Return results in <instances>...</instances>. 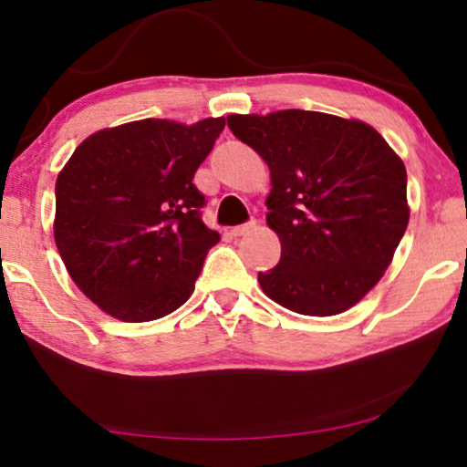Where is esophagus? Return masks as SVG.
<instances>
[{"label":"esophagus","mask_w":467,"mask_h":467,"mask_svg":"<svg viewBox=\"0 0 467 467\" xmlns=\"http://www.w3.org/2000/svg\"><path fill=\"white\" fill-rule=\"evenodd\" d=\"M253 229H257V223L248 221V223H242V225H235V227L232 229V234H234V235H246V234H251Z\"/></svg>","instance_id":"esophagus-1"}]
</instances>
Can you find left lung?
<instances>
[{"label": "left lung", "instance_id": "8db88e82", "mask_svg": "<svg viewBox=\"0 0 467 467\" xmlns=\"http://www.w3.org/2000/svg\"><path fill=\"white\" fill-rule=\"evenodd\" d=\"M272 176L267 225L280 238L276 267L259 272L274 302L331 317L382 278L408 227L406 168L374 127L325 112L229 114Z\"/></svg>", "mask_w": 467, "mask_h": 467}]
</instances>
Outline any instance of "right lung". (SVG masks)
<instances>
[{
	"instance_id": "1",
	"label": "right lung",
	"mask_w": 467,
	"mask_h": 467,
	"mask_svg": "<svg viewBox=\"0 0 467 467\" xmlns=\"http://www.w3.org/2000/svg\"><path fill=\"white\" fill-rule=\"evenodd\" d=\"M225 119H144L88 136L55 184V242L101 310L155 321L187 302L219 234L203 225L193 176Z\"/></svg>"
}]
</instances>
